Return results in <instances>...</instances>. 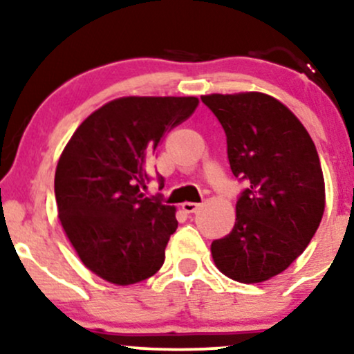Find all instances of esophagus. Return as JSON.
Segmentation results:
<instances>
[{
	"label": "esophagus",
	"instance_id": "esophagus-1",
	"mask_svg": "<svg viewBox=\"0 0 354 354\" xmlns=\"http://www.w3.org/2000/svg\"><path fill=\"white\" fill-rule=\"evenodd\" d=\"M198 208H200V205H198V203H191V201H185L181 205V209L185 211V213H196L198 211Z\"/></svg>",
	"mask_w": 354,
	"mask_h": 354
}]
</instances>
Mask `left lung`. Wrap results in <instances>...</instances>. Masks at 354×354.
Instances as JSON below:
<instances>
[{"label":"left lung","instance_id":"1","mask_svg":"<svg viewBox=\"0 0 354 354\" xmlns=\"http://www.w3.org/2000/svg\"><path fill=\"white\" fill-rule=\"evenodd\" d=\"M226 133L234 176L248 181L228 236L211 243L234 281L283 273L310 245L324 213V178L310 133L281 101L258 91L201 96Z\"/></svg>","mask_w":354,"mask_h":354}]
</instances>
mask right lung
<instances>
[{"instance_id": "1", "label": "right lung", "mask_w": 354, "mask_h": 354, "mask_svg": "<svg viewBox=\"0 0 354 354\" xmlns=\"http://www.w3.org/2000/svg\"><path fill=\"white\" fill-rule=\"evenodd\" d=\"M196 96H123L73 133L55 173L64 233L83 265L128 286L163 266L176 208L146 198L148 163L163 136L193 115Z\"/></svg>"}]
</instances>
